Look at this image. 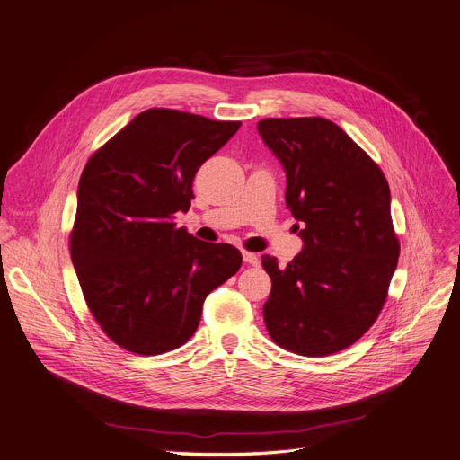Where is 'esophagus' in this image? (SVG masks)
<instances>
[{
	"label": "esophagus",
	"instance_id": "1",
	"mask_svg": "<svg viewBox=\"0 0 460 460\" xmlns=\"http://www.w3.org/2000/svg\"><path fill=\"white\" fill-rule=\"evenodd\" d=\"M242 256H243V261L247 263V265H252V267H256V265H260V258H258V254H254V252H247V251H243L242 252Z\"/></svg>",
	"mask_w": 460,
	"mask_h": 460
}]
</instances>
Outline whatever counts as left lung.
Returning a JSON list of instances; mask_svg holds the SVG:
<instances>
[{
    "label": "left lung",
    "mask_w": 460,
    "mask_h": 460,
    "mask_svg": "<svg viewBox=\"0 0 460 460\" xmlns=\"http://www.w3.org/2000/svg\"><path fill=\"white\" fill-rule=\"evenodd\" d=\"M258 133L285 170V204L303 224L290 263L261 256L272 279L267 332L299 356L340 352L374 325L397 267L388 182L332 120L263 119Z\"/></svg>",
    "instance_id": "obj_1"
}]
</instances>
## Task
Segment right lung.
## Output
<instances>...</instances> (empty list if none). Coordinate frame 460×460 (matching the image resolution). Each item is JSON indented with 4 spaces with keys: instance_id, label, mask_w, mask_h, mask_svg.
<instances>
[{
    "instance_id": "obj_1",
    "label": "right lung",
    "mask_w": 460,
    "mask_h": 460,
    "mask_svg": "<svg viewBox=\"0 0 460 460\" xmlns=\"http://www.w3.org/2000/svg\"><path fill=\"white\" fill-rule=\"evenodd\" d=\"M238 128L151 108L83 170L72 263L95 322L128 352L155 356L184 345L208 294L242 265L236 247L202 242L173 222L191 206L199 168Z\"/></svg>"
}]
</instances>
